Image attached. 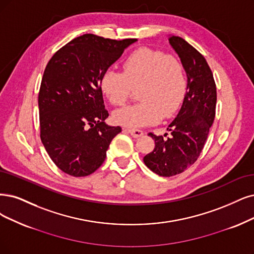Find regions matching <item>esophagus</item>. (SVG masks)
Returning a JSON list of instances; mask_svg holds the SVG:
<instances>
[{
  "instance_id": "1",
  "label": "esophagus",
  "mask_w": 254,
  "mask_h": 254,
  "mask_svg": "<svg viewBox=\"0 0 254 254\" xmlns=\"http://www.w3.org/2000/svg\"><path fill=\"white\" fill-rule=\"evenodd\" d=\"M127 132L132 135L134 138H138V137H141L143 135V132L141 129L139 128H126Z\"/></svg>"
}]
</instances>
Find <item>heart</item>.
<instances>
[{
  "instance_id": "b5f03b06",
  "label": "heart",
  "mask_w": 254,
  "mask_h": 254,
  "mask_svg": "<svg viewBox=\"0 0 254 254\" xmlns=\"http://www.w3.org/2000/svg\"><path fill=\"white\" fill-rule=\"evenodd\" d=\"M101 92L113 106H125L138 89L140 101L114 113V120L126 127L153 125L171 118L181 108L187 91L182 63L173 55L139 48L122 62V73L107 69L100 76Z\"/></svg>"
}]
</instances>
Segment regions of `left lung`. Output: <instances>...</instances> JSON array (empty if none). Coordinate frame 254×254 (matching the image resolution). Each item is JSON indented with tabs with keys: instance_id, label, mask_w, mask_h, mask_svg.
I'll return each instance as SVG.
<instances>
[{
	"instance_id": "8db88e82",
	"label": "left lung",
	"mask_w": 254,
	"mask_h": 254,
	"mask_svg": "<svg viewBox=\"0 0 254 254\" xmlns=\"http://www.w3.org/2000/svg\"><path fill=\"white\" fill-rule=\"evenodd\" d=\"M168 41L179 55L187 75V92L182 108L168 126L170 133L157 136L154 151L144 156V164L155 174L172 177L192 165L202 153L215 117L217 87L204 56L180 36Z\"/></svg>"
}]
</instances>
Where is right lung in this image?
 Masks as SVG:
<instances>
[{"label":"right lung","instance_id":"1","mask_svg":"<svg viewBox=\"0 0 254 254\" xmlns=\"http://www.w3.org/2000/svg\"><path fill=\"white\" fill-rule=\"evenodd\" d=\"M136 39L116 41L83 34L56 51L39 93L41 140L51 160L73 177H86L105 161L120 127L105 120L100 76Z\"/></svg>","mask_w":254,"mask_h":254}]
</instances>
